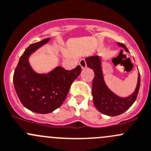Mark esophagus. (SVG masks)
<instances>
[{"mask_svg": "<svg viewBox=\"0 0 151 151\" xmlns=\"http://www.w3.org/2000/svg\"><path fill=\"white\" fill-rule=\"evenodd\" d=\"M80 65L81 66L82 69H84V68H86L87 65H86V60L85 59H82L80 61Z\"/></svg>", "mask_w": 151, "mask_h": 151, "instance_id": "34e87169", "label": "esophagus"}]
</instances>
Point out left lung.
Wrapping results in <instances>:
<instances>
[{
    "mask_svg": "<svg viewBox=\"0 0 151 151\" xmlns=\"http://www.w3.org/2000/svg\"><path fill=\"white\" fill-rule=\"evenodd\" d=\"M117 44L128 52L125 45L120 43ZM86 61L87 66L93 69L95 74L92 83V95L96 109L103 114L110 116H118L125 112L137 99L140 87L139 72L134 93L128 97H120L111 91L105 84L102 74V58L98 56H91L86 58Z\"/></svg>",
    "mask_w": 151,
    "mask_h": 151,
    "instance_id": "1",
    "label": "left lung"
}]
</instances>
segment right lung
Wrapping results in <instances>:
<instances>
[{
	"label": "right lung",
	"mask_w": 151,
	"mask_h": 151,
	"mask_svg": "<svg viewBox=\"0 0 151 151\" xmlns=\"http://www.w3.org/2000/svg\"><path fill=\"white\" fill-rule=\"evenodd\" d=\"M49 40L46 38L31 44L20 57L13 76L14 89L23 106L42 114L61 106L82 71L78 65L71 71L58 66L47 74L35 72L29 64V56Z\"/></svg>",
	"instance_id": "add662e5"
}]
</instances>
